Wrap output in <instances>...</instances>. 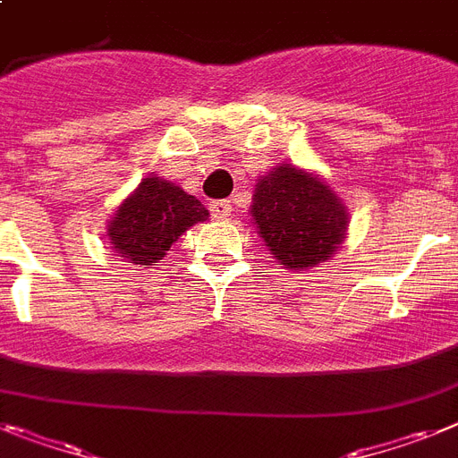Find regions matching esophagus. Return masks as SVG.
<instances>
[{
    "label": "esophagus",
    "instance_id": "obj_1",
    "mask_svg": "<svg viewBox=\"0 0 458 458\" xmlns=\"http://www.w3.org/2000/svg\"><path fill=\"white\" fill-rule=\"evenodd\" d=\"M211 216L216 218V221H225L233 214V205H230V199H216V202H211L209 205Z\"/></svg>",
    "mask_w": 458,
    "mask_h": 458
}]
</instances>
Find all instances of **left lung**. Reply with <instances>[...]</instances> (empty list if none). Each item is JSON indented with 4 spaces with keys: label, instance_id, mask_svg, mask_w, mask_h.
I'll list each match as a JSON object with an SVG mask.
<instances>
[{
    "label": "left lung",
    "instance_id": "1",
    "mask_svg": "<svg viewBox=\"0 0 458 458\" xmlns=\"http://www.w3.org/2000/svg\"><path fill=\"white\" fill-rule=\"evenodd\" d=\"M249 216L275 263L291 272L326 263L347 240L349 209L340 195L321 174L291 163L260 176Z\"/></svg>",
    "mask_w": 458,
    "mask_h": 458
}]
</instances>
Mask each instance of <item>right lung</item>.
I'll use <instances>...</instances> for the list:
<instances>
[{"label":"right lung","mask_w":458,"mask_h":458,"mask_svg":"<svg viewBox=\"0 0 458 458\" xmlns=\"http://www.w3.org/2000/svg\"><path fill=\"white\" fill-rule=\"evenodd\" d=\"M207 218L209 209L195 195L148 174L116 207L106 223V237L125 263L156 265L191 225Z\"/></svg>","instance_id":"1"}]
</instances>
